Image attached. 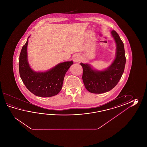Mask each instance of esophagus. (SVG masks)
Here are the masks:
<instances>
[{
  "label": "esophagus",
  "instance_id": "34e87169",
  "mask_svg": "<svg viewBox=\"0 0 147 147\" xmlns=\"http://www.w3.org/2000/svg\"><path fill=\"white\" fill-rule=\"evenodd\" d=\"M73 60L75 63H78L80 60V57L79 56V55H76L74 57Z\"/></svg>",
  "mask_w": 147,
  "mask_h": 147
}]
</instances>
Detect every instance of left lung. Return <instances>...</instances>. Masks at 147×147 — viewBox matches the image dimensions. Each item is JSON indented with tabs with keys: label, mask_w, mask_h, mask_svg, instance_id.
<instances>
[{
	"label": "left lung",
	"mask_w": 147,
	"mask_h": 147,
	"mask_svg": "<svg viewBox=\"0 0 147 147\" xmlns=\"http://www.w3.org/2000/svg\"><path fill=\"white\" fill-rule=\"evenodd\" d=\"M111 34L116 42V53L110 66L100 71L94 69L89 63H80L85 88L93 94H102L111 90L118 83L124 71L126 61L124 45L116 31H111Z\"/></svg>",
	"instance_id": "1"
}]
</instances>
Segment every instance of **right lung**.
<instances>
[{
  "instance_id": "right-lung-1",
  "label": "right lung",
  "mask_w": 147,
  "mask_h": 147,
  "mask_svg": "<svg viewBox=\"0 0 147 147\" xmlns=\"http://www.w3.org/2000/svg\"><path fill=\"white\" fill-rule=\"evenodd\" d=\"M29 37L19 56L20 78L26 88L34 95L41 97L56 96L61 90L66 73L74 63L72 61L63 62L46 71H34L28 63L27 46Z\"/></svg>"
}]
</instances>
